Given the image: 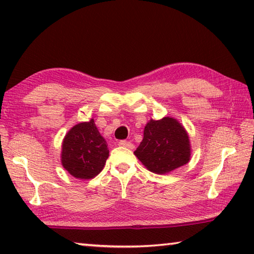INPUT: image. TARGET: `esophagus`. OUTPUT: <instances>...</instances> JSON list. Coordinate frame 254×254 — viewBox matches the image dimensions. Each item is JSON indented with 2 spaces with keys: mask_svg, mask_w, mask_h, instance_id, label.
Returning <instances> with one entry per match:
<instances>
[{
  "mask_svg": "<svg viewBox=\"0 0 254 254\" xmlns=\"http://www.w3.org/2000/svg\"><path fill=\"white\" fill-rule=\"evenodd\" d=\"M119 145H121V147H124V148H127V149H133V148H134V145H133V143L127 142V141H126V140L120 141Z\"/></svg>",
  "mask_w": 254,
  "mask_h": 254,
  "instance_id": "34e87169",
  "label": "esophagus"
}]
</instances>
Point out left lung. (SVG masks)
Listing matches in <instances>:
<instances>
[{
    "label": "left lung",
    "instance_id": "8db88e82",
    "mask_svg": "<svg viewBox=\"0 0 254 254\" xmlns=\"http://www.w3.org/2000/svg\"><path fill=\"white\" fill-rule=\"evenodd\" d=\"M134 154L149 171L166 175L190 160V140L178 120L171 117L151 119Z\"/></svg>",
    "mask_w": 254,
    "mask_h": 254
}]
</instances>
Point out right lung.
Segmentation results:
<instances>
[{"mask_svg": "<svg viewBox=\"0 0 254 254\" xmlns=\"http://www.w3.org/2000/svg\"><path fill=\"white\" fill-rule=\"evenodd\" d=\"M104 137L94 119L78 123L66 133L62 143V165L72 177L92 179L104 168L109 158Z\"/></svg>", "mask_w": 254, "mask_h": 254, "instance_id": "add662e5", "label": "right lung"}]
</instances>
